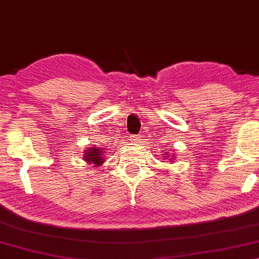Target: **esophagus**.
Instances as JSON below:
<instances>
[{"mask_svg":"<svg viewBox=\"0 0 259 259\" xmlns=\"http://www.w3.org/2000/svg\"><path fill=\"white\" fill-rule=\"evenodd\" d=\"M130 141H132L133 143L141 142V135H133V136H130Z\"/></svg>","mask_w":259,"mask_h":259,"instance_id":"34e87169","label":"esophagus"}]
</instances>
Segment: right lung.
Instances as JSON below:
<instances>
[{
    "label": "right lung",
    "mask_w": 259,
    "mask_h": 259,
    "mask_svg": "<svg viewBox=\"0 0 259 259\" xmlns=\"http://www.w3.org/2000/svg\"><path fill=\"white\" fill-rule=\"evenodd\" d=\"M104 153H105L104 149L92 147L90 149H88V152H85V155L83 157V159L88 161L90 164H95L99 166L100 164L104 163V158H102V154Z\"/></svg>",
    "instance_id": "add662e5"
}]
</instances>
